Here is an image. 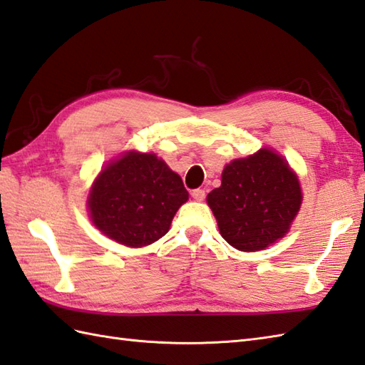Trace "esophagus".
<instances>
[{"label": "esophagus", "mask_w": 365, "mask_h": 365, "mask_svg": "<svg viewBox=\"0 0 365 365\" xmlns=\"http://www.w3.org/2000/svg\"><path fill=\"white\" fill-rule=\"evenodd\" d=\"M191 196H192V199H194V200L200 202V200L205 199V190H200V188H197V190H192Z\"/></svg>", "instance_id": "esophagus-1"}]
</instances>
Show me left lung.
Returning a JSON list of instances; mask_svg holds the SVG:
<instances>
[{"instance_id":"8db88e82","label":"left lung","mask_w":365,"mask_h":365,"mask_svg":"<svg viewBox=\"0 0 365 365\" xmlns=\"http://www.w3.org/2000/svg\"><path fill=\"white\" fill-rule=\"evenodd\" d=\"M222 238L242 252L266 249L289 230L302 205V191L284 160L261 149L233 160L222 183L207 196Z\"/></svg>"}]
</instances>
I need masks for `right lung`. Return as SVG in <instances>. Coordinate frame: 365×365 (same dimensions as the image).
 <instances>
[{
    "mask_svg": "<svg viewBox=\"0 0 365 365\" xmlns=\"http://www.w3.org/2000/svg\"><path fill=\"white\" fill-rule=\"evenodd\" d=\"M188 200L179 174L154 154L129 152L110 163L88 197L91 221L101 232L129 247L165 236L177 210Z\"/></svg>",
    "mask_w": 365,
    "mask_h": 365,
    "instance_id": "1",
    "label": "right lung"
}]
</instances>
